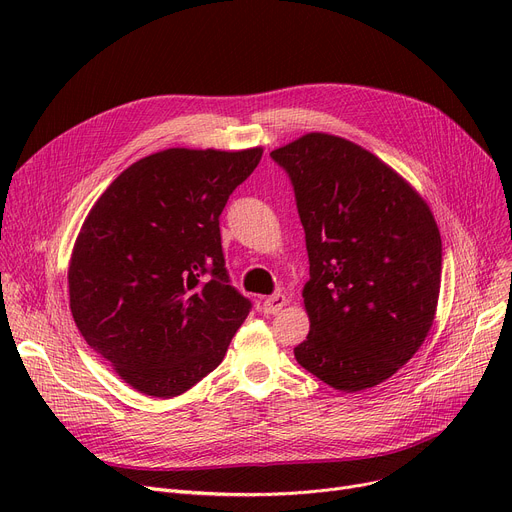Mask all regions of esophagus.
Returning a JSON list of instances; mask_svg holds the SVG:
<instances>
[{
    "label": "esophagus",
    "instance_id": "obj_1",
    "mask_svg": "<svg viewBox=\"0 0 512 512\" xmlns=\"http://www.w3.org/2000/svg\"><path fill=\"white\" fill-rule=\"evenodd\" d=\"M284 307H286V297H284V294H272V297H267V299L263 301V313L276 315V313H280Z\"/></svg>",
    "mask_w": 512,
    "mask_h": 512
}]
</instances>
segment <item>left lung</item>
Here are the masks:
<instances>
[{"mask_svg": "<svg viewBox=\"0 0 512 512\" xmlns=\"http://www.w3.org/2000/svg\"><path fill=\"white\" fill-rule=\"evenodd\" d=\"M288 172L309 253V336L294 357L340 392L378 386L432 330L442 238L415 188L380 157L328 132L272 151Z\"/></svg>", "mask_w": 512, "mask_h": 512, "instance_id": "obj_1", "label": "left lung"}]
</instances>
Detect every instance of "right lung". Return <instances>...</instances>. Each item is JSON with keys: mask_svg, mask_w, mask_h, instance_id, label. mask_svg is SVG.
I'll return each instance as SVG.
<instances>
[{"mask_svg": "<svg viewBox=\"0 0 512 512\" xmlns=\"http://www.w3.org/2000/svg\"><path fill=\"white\" fill-rule=\"evenodd\" d=\"M261 147L164 149L95 201L68 267L70 311L137 392L172 398L218 367L251 301L228 282L220 213Z\"/></svg>", "mask_w": 512, "mask_h": 512, "instance_id": "1", "label": "right lung"}]
</instances>
